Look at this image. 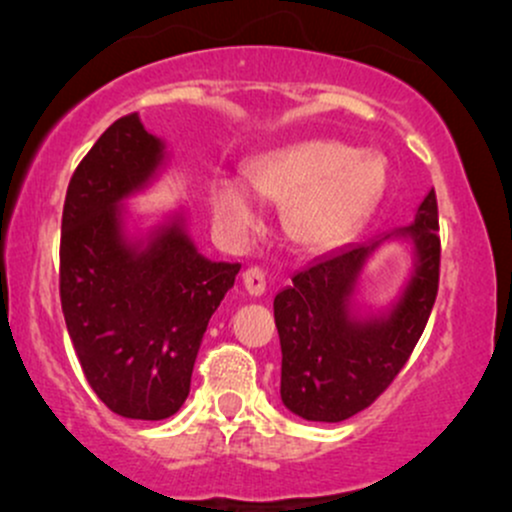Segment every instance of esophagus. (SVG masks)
Returning <instances> with one entry per match:
<instances>
[{"label":"esophagus","instance_id":"1","mask_svg":"<svg viewBox=\"0 0 512 512\" xmlns=\"http://www.w3.org/2000/svg\"><path fill=\"white\" fill-rule=\"evenodd\" d=\"M243 284L248 289L250 296H262L264 289H267V279H264V272L260 267H248L243 272Z\"/></svg>","mask_w":512,"mask_h":512}]
</instances>
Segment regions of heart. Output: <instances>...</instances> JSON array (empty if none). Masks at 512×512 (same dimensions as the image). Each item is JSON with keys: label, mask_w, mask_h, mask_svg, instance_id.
<instances>
[{"label": "heart", "mask_w": 512, "mask_h": 512, "mask_svg": "<svg viewBox=\"0 0 512 512\" xmlns=\"http://www.w3.org/2000/svg\"><path fill=\"white\" fill-rule=\"evenodd\" d=\"M248 185L262 199L286 204L284 226L305 250L337 245L366 214L385 185L378 156L361 154L337 139H308L264 151L245 166ZM211 214L226 233H243L257 221L255 197L236 178L209 185Z\"/></svg>", "instance_id": "1"}]
</instances>
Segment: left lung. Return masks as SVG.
Here are the masks:
<instances>
[{
    "instance_id": "1",
    "label": "left lung",
    "mask_w": 512,
    "mask_h": 512,
    "mask_svg": "<svg viewBox=\"0 0 512 512\" xmlns=\"http://www.w3.org/2000/svg\"><path fill=\"white\" fill-rule=\"evenodd\" d=\"M415 243L408 289L387 316L358 321L350 298L362 264L383 239ZM440 236L436 190L416 209L414 223L363 245L317 257L276 293L274 322L281 342V402L308 421L349 419L375 402L409 361L438 296Z\"/></svg>"
}]
</instances>
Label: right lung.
Segmentation results:
<instances>
[{
	"label": "right lung",
	"mask_w": 512,
	"mask_h": 512,
	"mask_svg": "<svg viewBox=\"0 0 512 512\" xmlns=\"http://www.w3.org/2000/svg\"><path fill=\"white\" fill-rule=\"evenodd\" d=\"M163 142L137 113L120 117L81 158L62 209L60 301L88 385L125 419L161 421L190 395L209 317L238 262H211L180 216L129 240L120 202L156 175Z\"/></svg>",
	"instance_id": "right-lung-1"
}]
</instances>
